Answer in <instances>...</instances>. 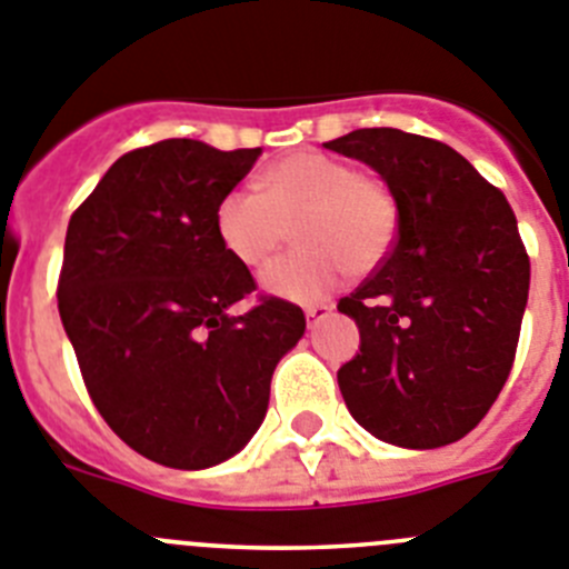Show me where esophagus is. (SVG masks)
<instances>
[{
    "label": "esophagus",
    "instance_id": "esophagus-1",
    "mask_svg": "<svg viewBox=\"0 0 569 569\" xmlns=\"http://www.w3.org/2000/svg\"><path fill=\"white\" fill-rule=\"evenodd\" d=\"M329 312H332V303H312V306H306V320L315 323V320H323Z\"/></svg>",
    "mask_w": 569,
    "mask_h": 569
}]
</instances>
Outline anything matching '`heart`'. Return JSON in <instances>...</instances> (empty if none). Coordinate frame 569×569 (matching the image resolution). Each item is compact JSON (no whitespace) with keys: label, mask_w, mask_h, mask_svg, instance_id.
<instances>
[{"label":"heart","mask_w":569,"mask_h":569,"mask_svg":"<svg viewBox=\"0 0 569 569\" xmlns=\"http://www.w3.org/2000/svg\"><path fill=\"white\" fill-rule=\"evenodd\" d=\"M298 223L303 246L266 266L260 283L274 298L315 303L349 274L389 257L398 200L383 180L323 151H291L260 174V191L231 189L214 209L217 240L237 263L257 269Z\"/></svg>","instance_id":"heart-1"}]
</instances>
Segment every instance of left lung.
Returning <instances> with one entry per match:
<instances>
[{"mask_svg": "<svg viewBox=\"0 0 569 569\" xmlns=\"http://www.w3.org/2000/svg\"><path fill=\"white\" fill-rule=\"evenodd\" d=\"M323 146L372 166L398 200L392 251L338 303L360 329L340 395L380 441L447 447L490 412L516 360L530 291L516 214L447 142L358 128Z\"/></svg>", "mask_w": 569, "mask_h": 569, "instance_id": "8db88e82", "label": "left lung"}]
</instances>
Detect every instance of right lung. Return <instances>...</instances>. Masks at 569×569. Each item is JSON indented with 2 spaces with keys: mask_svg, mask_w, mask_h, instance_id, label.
I'll return each instance as SVG.
<instances>
[{
  "mask_svg": "<svg viewBox=\"0 0 569 569\" xmlns=\"http://www.w3.org/2000/svg\"><path fill=\"white\" fill-rule=\"evenodd\" d=\"M260 148L200 140L134 148L71 214L57 300L108 427L148 461L206 469L249 443L278 360L306 332L300 306L257 295L220 246L214 209Z\"/></svg>",
  "mask_w": 569,
  "mask_h": 569,
  "instance_id": "1",
  "label": "right lung"
}]
</instances>
